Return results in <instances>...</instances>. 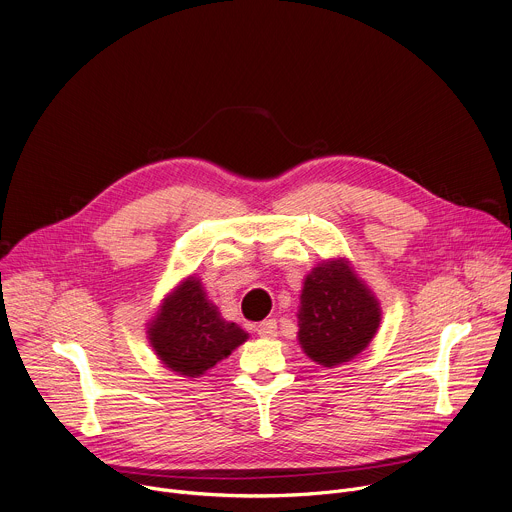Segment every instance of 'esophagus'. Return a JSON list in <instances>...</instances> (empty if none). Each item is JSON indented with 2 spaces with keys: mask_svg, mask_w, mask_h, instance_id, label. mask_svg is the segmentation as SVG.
Wrapping results in <instances>:
<instances>
[{
  "mask_svg": "<svg viewBox=\"0 0 512 512\" xmlns=\"http://www.w3.org/2000/svg\"><path fill=\"white\" fill-rule=\"evenodd\" d=\"M255 330L263 338H273L277 334V322L275 320H263L261 324H257Z\"/></svg>",
  "mask_w": 512,
  "mask_h": 512,
  "instance_id": "obj_1",
  "label": "esophagus"
}]
</instances>
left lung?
<instances>
[{"label":"left lung","instance_id":"1","mask_svg":"<svg viewBox=\"0 0 512 512\" xmlns=\"http://www.w3.org/2000/svg\"><path fill=\"white\" fill-rule=\"evenodd\" d=\"M300 300V344L324 367H336L362 352L381 324L379 302L344 259L314 267Z\"/></svg>","mask_w":512,"mask_h":512}]
</instances>
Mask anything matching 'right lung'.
I'll use <instances>...</instances> for the list:
<instances>
[{
  "instance_id": "1",
  "label": "right lung",
  "mask_w": 512,
  "mask_h": 512,
  "mask_svg": "<svg viewBox=\"0 0 512 512\" xmlns=\"http://www.w3.org/2000/svg\"><path fill=\"white\" fill-rule=\"evenodd\" d=\"M245 340L247 332L221 318L194 277L164 300L150 328V342L160 360L186 377H200Z\"/></svg>"
}]
</instances>
